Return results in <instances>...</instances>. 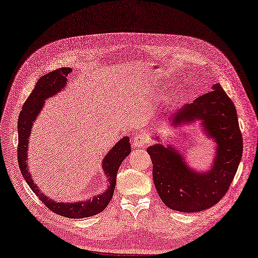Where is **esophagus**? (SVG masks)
<instances>
[{
	"instance_id": "esophagus-1",
	"label": "esophagus",
	"mask_w": 258,
	"mask_h": 258,
	"mask_svg": "<svg viewBox=\"0 0 258 258\" xmlns=\"http://www.w3.org/2000/svg\"><path fill=\"white\" fill-rule=\"evenodd\" d=\"M149 143V138L145 132H141L134 136L133 138V146L137 148H145Z\"/></svg>"
}]
</instances>
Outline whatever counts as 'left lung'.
<instances>
[{"instance_id": "8db88e82", "label": "left lung", "mask_w": 258, "mask_h": 258, "mask_svg": "<svg viewBox=\"0 0 258 258\" xmlns=\"http://www.w3.org/2000/svg\"><path fill=\"white\" fill-rule=\"evenodd\" d=\"M201 121L205 136L215 143V157L206 172L195 171L185 161L182 151L172 144H157L147 153L153 161V179L166 206L181 213H196L213 207L227 193L236 173L243 153L242 134L233 102L220 84L211 91L177 110L168 126L177 128Z\"/></svg>"}]
</instances>
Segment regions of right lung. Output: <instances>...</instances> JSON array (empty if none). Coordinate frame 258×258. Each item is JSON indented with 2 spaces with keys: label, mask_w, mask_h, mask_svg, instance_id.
Returning a JSON list of instances; mask_svg holds the SVG:
<instances>
[{
  "label": "right lung",
  "mask_w": 258,
  "mask_h": 258,
  "mask_svg": "<svg viewBox=\"0 0 258 258\" xmlns=\"http://www.w3.org/2000/svg\"><path fill=\"white\" fill-rule=\"evenodd\" d=\"M71 72V68L58 69L42 76L37 82L35 89L32 90L28 99L24 103L23 110L18 116L17 158L19 169H21L26 183L28 184L32 192L38 196L39 200L45 206L60 216L72 218V219H82V218L91 217L101 213L109 205L115 188L117 170L125 158L131 154V144L130 138L125 136L121 138L104 156L101 164L103 173L108 177L109 185L103 193L89 198V200L71 203L56 202L45 195L34 182L28 168V145L31 130L38 115L40 114L41 110L43 109L44 101L48 98L56 96L68 86V75Z\"/></svg>",
  "instance_id": "obj_1"
}]
</instances>
